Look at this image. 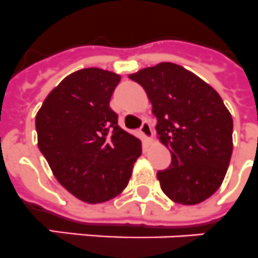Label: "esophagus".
I'll list each match as a JSON object with an SVG mask.
<instances>
[{
    "label": "esophagus",
    "mask_w": 258,
    "mask_h": 258,
    "mask_svg": "<svg viewBox=\"0 0 258 258\" xmlns=\"http://www.w3.org/2000/svg\"><path fill=\"white\" fill-rule=\"evenodd\" d=\"M140 133L146 136L147 139L151 138V135H152V130H151V124H149V122L144 120V122L142 123V125H140Z\"/></svg>",
    "instance_id": "34e87169"
}]
</instances>
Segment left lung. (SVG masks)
Listing matches in <instances>:
<instances>
[{
	"instance_id": "1",
	"label": "left lung",
	"mask_w": 258,
	"mask_h": 258,
	"mask_svg": "<svg viewBox=\"0 0 258 258\" xmlns=\"http://www.w3.org/2000/svg\"><path fill=\"white\" fill-rule=\"evenodd\" d=\"M144 88L157 134L172 162L157 172L161 190L181 205H197L222 185L232 155V116L222 97L194 73L160 62L128 76Z\"/></svg>"
}]
</instances>
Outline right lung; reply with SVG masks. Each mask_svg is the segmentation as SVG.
Returning <instances> with one entry per match:
<instances>
[{
  "label": "right lung",
  "instance_id": "1",
  "mask_svg": "<svg viewBox=\"0 0 258 258\" xmlns=\"http://www.w3.org/2000/svg\"><path fill=\"white\" fill-rule=\"evenodd\" d=\"M120 76L80 69L56 86L36 114L38 146L56 179L86 203L112 199L125 189L142 143L122 130L110 107Z\"/></svg>",
  "mask_w": 258,
  "mask_h": 258
}]
</instances>
